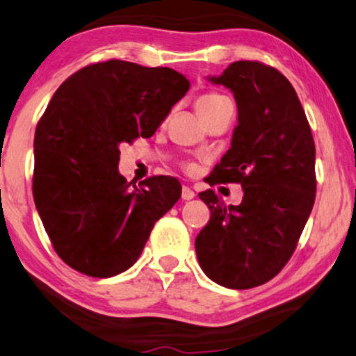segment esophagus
I'll return each mask as SVG.
<instances>
[{
  "mask_svg": "<svg viewBox=\"0 0 356 356\" xmlns=\"http://www.w3.org/2000/svg\"><path fill=\"white\" fill-rule=\"evenodd\" d=\"M193 197H195V192H193L191 187L184 186V187H182V199H184V200H192Z\"/></svg>",
  "mask_w": 356,
  "mask_h": 356,
  "instance_id": "obj_1",
  "label": "esophagus"
}]
</instances>
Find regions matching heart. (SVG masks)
Instances as JSON below:
<instances>
[{
	"label": "heart",
	"instance_id": "1",
	"mask_svg": "<svg viewBox=\"0 0 356 356\" xmlns=\"http://www.w3.org/2000/svg\"><path fill=\"white\" fill-rule=\"evenodd\" d=\"M227 102H230V100H228V98L225 95H222V93L204 92V93H200L199 97H197L195 108H197V111H199V115L202 116V118L205 120L207 116L213 113V111L217 110L220 105H223V103H227ZM182 170H186V172L192 174V172H195V170H197V165L193 163H184Z\"/></svg>",
	"mask_w": 356,
	"mask_h": 356
}]
</instances>
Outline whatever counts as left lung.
<instances>
[{"label":"left lung","instance_id":"obj_1","mask_svg":"<svg viewBox=\"0 0 356 356\" xmlns=\"http://www.w3.org/2000/svg\"><path fill=\"white\" fill-rule=\"evenodd\" d=\"M238 105L232 147L210 187L240 184V205H225L213 191L200 192L210 220L195 238L200 268L228 289L271 281L298 246L316 202V145L289 80L271 65L238 60L220 77Z\"/></svg>","mask_w":356,"mask_h":356}]
</instances>
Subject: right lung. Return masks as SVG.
I'll use <instances>...</instances> for the list:
<instances>
[{
	"mask_svg": "<svg viewBox=\"0 0 356 356\" xmlns=\"http://www.w3.org/2000/svg\"><path fill=\"white\" fill-rule=\"evenodd\" d=\"M191 82L169 67L110 58L70 75L40 116L33 195L58 258L92 277L136 263L154 223L181 199V182L118 172L120 145L151 138Z\"/></svg>",
	"mask_w": 356,
	"mask_h": 356,
	"instance_id": "obj_1",
	"label": "right lung"
}]
</instances>
